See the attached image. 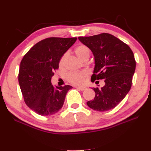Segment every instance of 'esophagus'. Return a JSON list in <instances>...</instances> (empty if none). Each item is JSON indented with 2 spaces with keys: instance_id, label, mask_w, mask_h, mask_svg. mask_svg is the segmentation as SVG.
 Masks as SVG:
<instances>
[{
  "instance_id": "1",
  "label": "esophagus",
  "mask_w": 151,
  "mask_h": 151,
  "mask_svg": "<svg viewBox=\"0 0 151 151\" xmlns=\"http://www.w3.org/2000/svg\"><path fill=\"white\" fill-rule=\"evenodd\" d=\"M75 88H76L81 90V91H84V90H85L86 89V87H83V86H75Z\"/></svg>"
}]
</instances>
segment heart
<instances>
[{
    "instance_id": "b5f03b06",
    "label": "heart",
    "mask_w": 151,
    "mask_h": 151,
    "mask_svg": "<svg viewBox=\"0 0 151 151\" xmlns=\"http://www.w3.org/2000/svg\"><path fill=\"white\" fill-rule=\"evenodd\" d=\"M75 54L79 59L83 60L86 57L90 55V51L86 46L81 45L76 47L75 50ZM67 58V53H65L61 57L59 61V67H63L64 66L65 63ZM88 76V73L87 71H81V72H76L70 73L67 76L68 81L70 83L75 85H82L84 84L86 82V79Z\"/></svg>"
}]
</instances>
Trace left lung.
Masks as SVG:
<instances>
[{"label":"left lung","instance_id":"8db88e82","mask_svg":"<svg viewBox=\"0 0 151 151\" xmlns=\"http://www.w3.org/2000/svg\"><path fill=\"white\" fill-rule=\"evenodd\" d=\"M94 57L91 81L104 79V86L92 88L94 100L87 102L90 108L98 111L114 109L129 92L136 62L133 51L118 38L103 33L90 37H78Z\"/></svg>","mask_w":151,"mask_h":151}]
</instances>
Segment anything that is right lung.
Segmentation results:
<instances>
[{
  "instance_id": "add662e5",
  "label": "right lung",
  "mask_w": 151,
  "mask_h": 151,
  "mask_svg": "<svg viewBox=\"0 0 151 151\" xmlns=\"http://www.w3.org/2000/svg\"><path fill=\"white\" fill-rule=\"evenodd\" d=\"M77 40L76 37H49L29 49L20 63L18 82L29 108L43 116H51L62 108L69 85L53 86L51 78L59 61Z\"/></svg>"
}]
</instances>
